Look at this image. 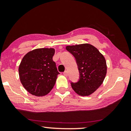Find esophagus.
I'll list each match as a JSON object with an SVG mask.
<instances>
[{"mask_svg":"<svg viewBox=\"0 0 131 131\" xmlns=\"http://www.w3.org/2000/svg\"><path fill=\"white\" fill-rule=\"evenodd\" d=\"M63 74H64L65 76H68V72H67V71H64V72L63 73Z\"/></svg>","mask_w":131,"mask_h":131,"instance_id":"34e87169","label":"esophagus"}]
</instances>
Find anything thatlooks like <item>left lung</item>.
Masks as SVG:
<instances>
[{
	"label": "left lung",
	"mask_w": 131,
	"mask_h": 131,
	"mask_svg": "<svg viewBox=\"0 0 131 131\" xmlns=\"http://www.w3.org/2000/svg\"><path fill=\"white\" fill-rule=\"evenodd\" d=\"M66 49L74 57L80 73L79 80L71 83V87L79 95H90L101 85L106 76L104 57L89 43L67 46Z\"/></svg>",
	"instance_id": "left-lung-1"
}]
</instances>
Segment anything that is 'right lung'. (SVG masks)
<instances>
[{
	"mask_svg": "<svg viewBox=\"0 0 131 131\" xmlns=\"http://www.w3.org/2000/svg\"><path fill=\"white\" fill-rule=\"evenodd\" d=\"M54 48H38L28 52L19 66L21 83L30 94L43 96L50 92L60 74L52 60Z\"/></svg>",
	"mask_w": 131,
	"mask_h": 131,
	"instance_id": "right-lung-1",
	"label": "right lung"
}]
</instances>
